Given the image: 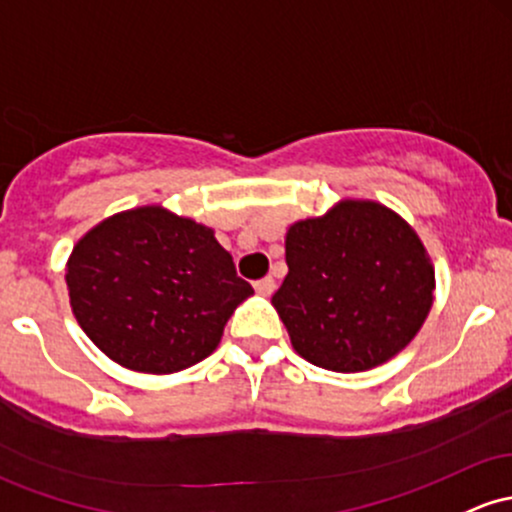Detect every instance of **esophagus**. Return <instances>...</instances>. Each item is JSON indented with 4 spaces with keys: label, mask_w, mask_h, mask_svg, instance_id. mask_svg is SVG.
<instances>
[{
    "label": "esophagus",
    "mask_w": 512,
    "mask_h": 512,
    "mask_svg": "<svg viewBox=\"0 0 512 512\" xmlns=\"http://www.w3.org/2000/svg\"><path fill=\"white\" fill-rule=\"evenodd\" d=\"M274 286H277V284H274L272 277L257 279V282H255V291H257V294H262V296H269V294H272V291H274Z\"/></svg>",
    "instance_id": "1"
}]
</instances>
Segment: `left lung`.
<instances>
[{
  "label": "left lung",
  "instance_id": "1",
  "mask_svg": "<svg viewBox=\"0 0 512 512\" xmlns=\"http://www.w3.org/2000/svg\"><path fill=\"white\" fill-rule=\"evenodd\" d=\"M272 296L294 350L330 372H367L403 350L432 308L435 269L415 230L376 201H340L286 233Z\"/></svg>",
  "mask_w": 512,
  "mask_h": 512
}]
</instances>
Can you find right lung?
I'll use <instances>...</instances> for the list:
<instances>
[{
	"mask_svg": "<svg viewBox=\"0 0 512 512\" xmlns=\"http://www.w3.org/2000/svg\"><path fill=\"white\" fill-rule=\"evenodd\" d=\"M65 279L87 338L145 374L182 372L209 357L252 294L211 228L162 206L94 226L72 250Z\"/></svg>",
	"mask_w": 512,
	"mask_h": 512,
	"instance_id": "obj_1",
	"label": "right lung"
}]
</instances>
